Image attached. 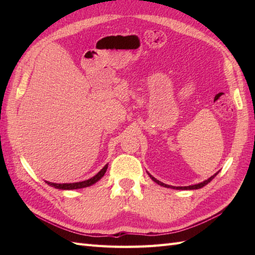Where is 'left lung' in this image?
Returning a JSON list of instances; mask_svg holds the SVG:
<instances>
[{"mask_svg":"<svg viewBox=\"0 0 255 255\" xmlns=\"http://www.w3.org/2000/svg\"><path fill=\"white\" fill-rule=\"evenodd\" d=\"M147 173H148V172H147ZM218 173H219V171H218L217 173H215V174H214L213 176H210L209 178H207V180H206V181H204V182H202V183H198V184H194V185H189V186H172V185H167V184H164V183L160 182L159 180H156V178L153 177L152 175H151L150 173H148V175L150 176V178H151V180H152L153 182H155L156 184H159V185L163 186V187H166V188H174V189H199V188L204 187L205 185H207V184H208L210 181H213L214 178H215V176L217 175Z\"/></svg>","mask_w":255,"mask_h":255,"instance_id":"8db88e82","label":"left lung"}]
</instances>
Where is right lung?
Here are the masks:
<instances>
[{
  "label": "right lung",
  "mask_w": 255,
  "mask_h": 255,
  "mask_svg": "<svg viewBox=\"0 0 255 255\" xmlns=\"http://www.w3.org/2000/svg\"><path fill=\"white\" fill-rule=\"evenodd\" d=\"M107 167H108V164H106L104 167H103V169L97 173L96 175L82 182H77V183H52L48 181H45V182L48 184V185H50L52 187L58 188V189H66V191H69V189H79V188L89 187L91 185H93V184H95L96 182H99L101 178L104 176V174L107 171Z\"/></svg>",
  "instance_id": "right-lung-1"
}]
</instances>
